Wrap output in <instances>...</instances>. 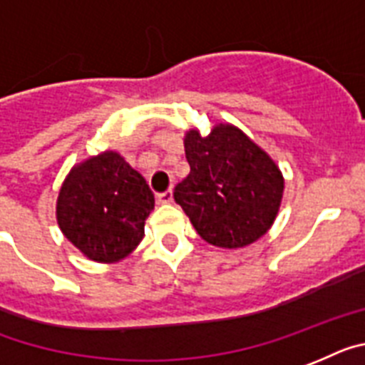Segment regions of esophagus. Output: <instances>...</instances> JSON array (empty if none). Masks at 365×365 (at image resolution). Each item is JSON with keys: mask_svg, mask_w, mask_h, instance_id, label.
Segmentation results:
<instances>
[{"mask_svg": "<svg viewBox=\"0 0 365 365\" xmlns=\"http://www.w3.org/2000/svg\"><path fill=\"white\" fill-rule=\"evenodd\" d=\"M158 202L159 204H168V202H173V191L167 189L163 192H158Z\"/></svg>", "mask_w": 365, "mask_h": 365, "instance_id": "1", "label": "esophagus"}]
</instances>
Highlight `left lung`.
Here are the masks:
<instances>
[{
	"label": "left lung",
	"mask_w": 365,
	"mask_h": 365,
	"mask_svg": "<svg viewBox=\"0 0 365 365\" xmlns=\"http://www.w3.org/2000/svg\"><path fill=\"white\" fill-rule=\"evenodd\" d=\"M185 158L191 173L173 195L202 240L222 249H240L271 228L284 178L243 131L225 124L207 137L189 131Z\"/></svg>",
	"instance_id": "left-lung-1"
}]
</instances>
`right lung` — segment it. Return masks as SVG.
Masks as SVG:
<instances>
[{"instance_id":"1","label":"right lung","mask_w":365,"mask_h":365,"mask_svg":"<svg viewBox=\"0 0 365 365\" xmlns=\"http://www.w3.org/2000/svg\"><path fill=\"white\" fill-rule=\"evenodd\" d=\"M154 192L115 152L72 168L57 200V220L66 240L94 262H118L145 235Z\"/></svg>"}]
</instances>
